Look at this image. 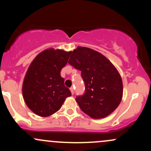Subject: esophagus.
Wrapping results in <instances>:
<instances>
[{
    "instance_id": "esophagus-1",
    "label": "esophagus",
    "mask_w": 151,
    "mask_h": 151,
    "mask_svg": "<svg viewBox=\"0 0 151 151\" xmlns=\"http://www.w3.org/2000/svg\"><path fill=\"white\" fill-rule=\"evenodd\" d=\"M70 91H71V93H72V94H74V88L73 87L70 88Z\"/></svg>"
}]
</instances>
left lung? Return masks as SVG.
Returning a JSON list of instances; mask_svg holds the SVG:
<instances>
[{"label":"left lung","mask_w":151,"mask_h":151,"mask_svg":"<svg viewBox=\"0 0 151 151\" xmlns=\"http://www.w3.org/2000/svg\"><path fill=\"white\" fill-rule=\"evenodd\" d=\"M68 63L81 71L84 94L76 101L84 113L93 119L104 118L117 108L123 96L122 79L116 67L99 52L79 47L71 52Z\"/></svg>","instance_id":"obj_1"}]
</instances>
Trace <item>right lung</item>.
Returning a JSON list of instances; mask_svg holds the SVG:
<instances>
[{"label": "right lung", "instance_id": "add662e5", "mask_svg": "<svg viewBox=\"0 0 151 151\" xmlns=\"http://www.w3.org/2000/svg\"><path fill=\"white\" fill-rule=\"evenodd\" d=\"M71 52L52 48L42 52L30 64L22 84V95L28 108L38 116H49L61 108L72 95L60 75Z\"/></svg>", "mask_w": 151, "mask_h": 151}]
</instances>
